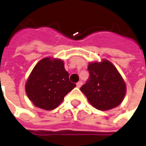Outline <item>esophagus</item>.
I'll return each instance as SVG.
<instances>
[{"instance_id":"34e87169","label":"esophagus","mask_w":146,"mask_h":146,"mask_svg":"<svg viewBox=\"0 0 146 146\" xmlns=\"http://www.w3.org/2000/svg\"><path fill=\"white\" fill-rule=\"evenodd\" d=\"M82 83H83V82H82V81H79V82H78V83H76V86H77V87H78V88H79V87H80L82 85Z\"/></svg>"}]
</instances>
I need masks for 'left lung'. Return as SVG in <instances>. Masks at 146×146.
I'll return each mask as SVG.
<instances>
[{
	"instance_id": "1",
	"label": "left lung",
	"mask_w": 146,
	"mask_h": 146,
	"mask_svg": "<svg viewBox=\"0 0 146 146\" xmlns=\"http://www.w3.org/2000/svg\"><path fill=\"white\" fill-rule=\"evenodd\" d=\"M90 76L81 91L89 102L99 110H109L118 106L126 94V84L117 70L110 62L90 63Z\"/></svg>"
}]
</instances>
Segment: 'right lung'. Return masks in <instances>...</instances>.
I'll use <instances>...</instances> for the list:
<instances>
[{"label": "right lung", "mask_w": 146, "mask_h": 146, "mask_svg": "<svg viewBox=\"0 0 146 146\" xmlns=\"http://www.w3.org/2000/svg\"><path fill=\"white\" fill-rule=\"evenodd\" d=\"M76 84L70 82L69 73L60 59L45 58L33 69L26 84L28 97L39 108H56Z\"/></svg>", "instance_id": "add662e5"}]
</instances>
